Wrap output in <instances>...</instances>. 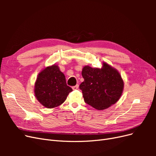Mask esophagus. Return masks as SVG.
<instances>
[{
	"instance_id": "1",
	"label": "esophagus",
	"mask_w": 156,
	"mask_h": 156,
	"mask_svg": "<svg viewBox=\"0 0 156 156\" xmlns=\"http://www.w3.org/2000/svg\"><path fill=\"white\" fill-rule=\"evenodd\" d=\"M78 88H79V84H76V85L75 86H73V87H72V88H73V90H77L78 89Z\"/></svg>"
}]
</instances>
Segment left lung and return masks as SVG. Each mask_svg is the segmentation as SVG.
Segmentation results:
<instances>
[{
  "mask_svg": "<svg viewBox=\"0 0 156 156\" xmlns=\"http://www.w3.org/2000/svg\"><path fill=\"white\" fill-rule=\"evenodd\" d=\"M84 81L79 85L84 102L98 110H103L119 100L124 82L116 69L103 62L101 68L86 66L83 68Z\"/></svg>",
  "mask_w": 156,
  "mask_h": 156,
  "instance_id": "1",
  "label": "left lung"
}]
</instances>
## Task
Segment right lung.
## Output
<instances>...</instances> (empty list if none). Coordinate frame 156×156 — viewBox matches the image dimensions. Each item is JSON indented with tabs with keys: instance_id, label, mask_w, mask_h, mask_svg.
<instances>
[{
	"instance_id": "right-lung-1",
	"label": "right lung",
	"mask_w": 156,
	"mask_h": 156,
	"mask_svg": "<svg viewBox=\"0 0 156 156\" xmlns=\"http://www.w3.org/2000/svg\"><path fill=\"white\" fill-rule=\"evenodd\" d=\"M72 88L68 86L65 75L58 66L47 67L38 74L34 92L37 100L47 108H54L62 104Z\"/></svg>"
}]
</instances>
